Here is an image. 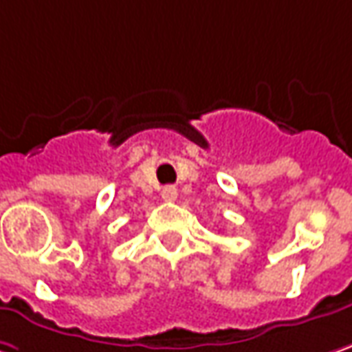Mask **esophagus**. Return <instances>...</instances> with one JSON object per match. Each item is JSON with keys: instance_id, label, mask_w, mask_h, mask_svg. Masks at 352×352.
<instances>
[{"instance_id": "obj_1", "label": "esophagus", "mask_w": 352, "mask_h": 352, "mask_svg": "<svg viewBox=\"0 0 352 352\" xmlns=\"http://www.w3.org/2000/svg\"><path fill=\"white\" fill-rule=\"evenodd\" d=\"M161 199H163V201H169V203H171V201H175L177 199L175 187H165V189L161 191Z\"/></svg>"}]
</instances>
